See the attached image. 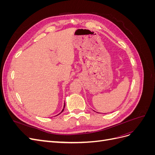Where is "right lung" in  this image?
Returning <instances> with one entry per match:
<instances>
[{"instance_id":"right-lung-1","label":"right lung","mask_w":155,"mask_h":155,"mask_svg":"<svg viewBox=\"0 0 155 155\" xmlns=\"http://www.w3.org/2000/svg\"><path fill=\"white\" fill-rule=\"evenodd\" d=\"M64 107H65V104H64V107H63V109L62 110V111H61V112H62L64 110Z\"/></svg>"}]
</instances>
